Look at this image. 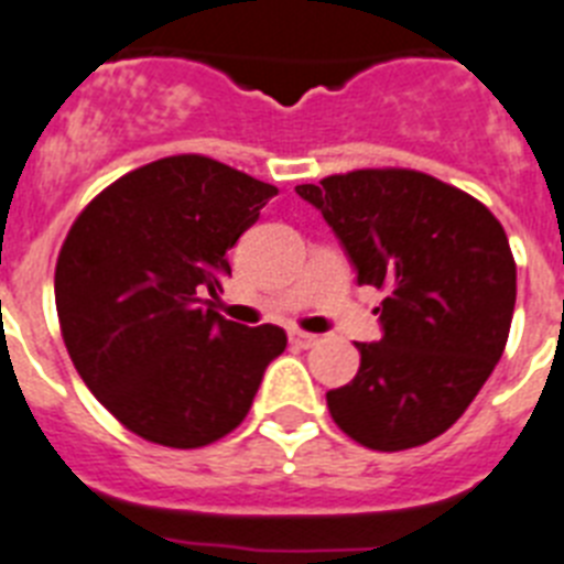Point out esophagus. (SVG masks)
Listing matches in <instances>:
<instances>
[{
	"label": "esophagus",
	"instance_id": "esophagus-1",
	"mask_svg": "<svg viewBox=\"0 0 564 564\" xmlns=\"http://www.w3.org/2000/svg\"><path fill=\"white\" fill-rule=\"evenodd\" d=\"M290 344H295V347H301V349H310V347H315V344H318V335H310V333H301V329H292Z\"/></svg>",
	"mask_w": 564,
	"mask_h": 564
}]
</instances>
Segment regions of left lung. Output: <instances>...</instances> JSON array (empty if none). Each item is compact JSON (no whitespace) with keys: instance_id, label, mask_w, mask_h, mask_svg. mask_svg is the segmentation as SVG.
Wrapping results in <instances>:
<instances>
[{"instance_id":"8db88e82","label":"left lung","mask_w":564,"mask_h":564,"mask_svg":"<svg viewBox=\"0 0 564 564\" xmlns=\"http://www.w3.org/2000/svg\"><path fill=\"white\" fill-rule=\"evenodd\" d=\"M333 226L358 283L384 290L381 340L326 392L352 442L395 453L433 442L465 413L508 344L516 263L485 203L413 169H358L295 186Z\"/></svg>"}]
</instances>
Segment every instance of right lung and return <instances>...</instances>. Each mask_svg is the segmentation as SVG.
Masks as SVG:
<instances>
[{
    "instance_id": "obj_1",
    "label": "right lung",
    "mask_w": 564,
    "mask_h": 564,
    "mask_svg": "<svg viewBox=\"0 0 564 564\" xmlns=\"http://www.w3.org/2000/svg\"><path fill=\"white\" fill-rule=\"evenodd\" d=\"M278 188L203 154L122 174L56 258L59 329L85 387L145 442L194 451L246 419L281 326L215 312L229 252Z\"/></svg>"
}]
</instances>
